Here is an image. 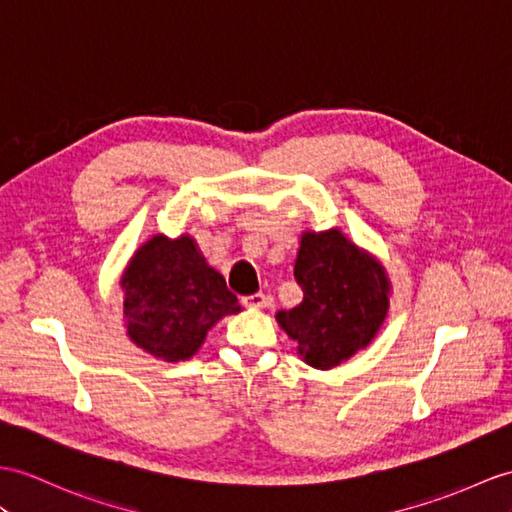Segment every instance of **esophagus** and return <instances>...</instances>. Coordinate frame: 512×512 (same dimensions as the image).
Instances as JSON below:
<instances>
[{"label": "esophagus", "mask_w": 512, "mask_h": 512, "mask_svg": "<svg viewBox=\"0 0 512 512\" xmlns=\"http://www.w3.org/2000/svg\"><path fill=\"white\" fill-rule=\"evenodd\" d=\"M243 304L249 308H265L267 306V297L263 293H254L243 297Z\"/></svg>", "instance_id": "1"}]
</instances>
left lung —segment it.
<instances>
[{
    "label": "left lung",
    "instance_id": "obj_1",
    "mask_svg": "<svg viewBox=\"0 0 512 512\" xmlns=\"http://www.w3.org/2000/svg\"><path fill=\"white\" fill-rule=\"evenodd\" d=\"M295 280L302 304L276 319L315 369H332L365 350L389 313L386 269L339 228L302 234Z\"/></svg>",
    "mask_w": 512,
    "mask_h": 512
}]
</instances>
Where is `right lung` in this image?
Returning a JSON list of instances; mask_svg holds the SVG:
<instances>
[{
    "instance_id": "right-lung-1",
    "label": "right lung",
    "mask_w": 512,
    "mask_h": 512,
    "mask_svg": "<svg viewBox=\"0 0 512 512\" xmlns=\"http://www.w3.org/2000/svg\"><path fill=\"white\" fill-rule=\"evenodd\" d=\"M121 289L130 341L167 363L191 358L219 319L241 313L189 234L145 241L123 271Z\"/></svg>"
}]
</instances>
